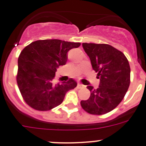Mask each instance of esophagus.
Masks as SVG:
<instances>
[{
  "mask_svg": "<svg viewBox=\"0 0 146 146\" xmlns=\"http://www.w3.org/2000/svg\"><path fill=\"white\" fill-rule=\"evenodd\" d=\"M77 88H84L85 86H83V85H82V84H80V83H78V84H77Z\"/></svg>",
  "mask_w": 146,
  "mask_h": 146,
  "instance_id": "obj_1",
  "label": "esophagus"
}]
</instances>
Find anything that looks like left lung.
I'll list each match as a JSON object with an SVG mask.
<instances>
[{
  "label": "left lung",
  "mask_w": 146,
  "mask_h": 146,
  "mask_svg": "<svg viewBox=\"0 0 146 146\" xmlns=\"http://www.w3.org/2000/svg\"><path fill=\"white\" fill-rule=\"evenodd\" d=\"M91 60L93 69L100 79L99 88L87 86L91 96L80 102L85 111L92 115H104L120 104L130 84V66L124 54L107 44L82 43Z\"/></svg>",
  "instance_id": "1"
}]
</instances>
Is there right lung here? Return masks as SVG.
Masks as SVG:
<instances>
[{"instance_id": "right-lung-1", "label": "right lung", "mask_w": 146, "mask_h": 146, "mask_svg": "<svg viewBox=\"0 0 146 146\" xmlns=\"http://www.w3.org/2000/svg\"><path fill=\"white\" fill-rule=\"evenodd\" d=\"M80 46V42L44 39L32 42L22 50L17 82L28 105L36 110L47 111L63 102L67 91L77 84L72 78L54 84L55 72L66 63L68 51Z\"/></svg>"}]
</instances>
